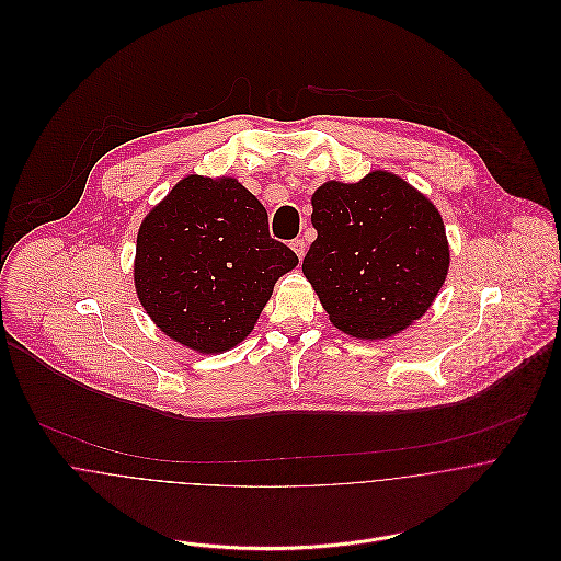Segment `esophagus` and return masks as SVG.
<instances>
[{
  "label": "esophagus",
  "mask_w": 561,
  "mask_h": 561,
  "mask_svg": "<svg viewBox=\"0 0 561 561\" xmlns=\"http://www.w3.org/2000/svg\"><path fill=\"white\" fill-rule=\"evenodd\" d=\"M291 250L298 254V259L302 261V256H305V250H307V243L305 240H294L291 241Z\"/></svg>",
  "instance_id": "obj_1"
}]
</instances>
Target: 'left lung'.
Instances as JSON below:
<instances>
[{
  "label": "left lung",
  "mask_w": 561,
  "mask_h": 561,
  "mask_svg": "<svg viewBox=\"0 0 561 561\" xmlns=\"http://www.w3.org/2000/svg\"><path fill=\"white\" fill-rule=\"evenodd\" d=\"M311 243L302 272L341 332L380 341L432 307L449 241L436 205L387 170L356 183L325 181L311 196Z\"/></svg>",
  "instance_id": "obj_1"
}]
</instances>
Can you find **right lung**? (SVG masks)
I'll return each instance as SVG.
<instances>
[{
  "instance_id": "obj_1",
  "label": "right lung",
  "mask_w": 561,
  "mask_h": 561,
  "mask_svg": "<svg viewBox=\"0 0 561 561\" xmlns=\"http://www.w3.org/2000/svg\"><path fill=\"white\" fill-rule=\"evenodd\" d=\"M298 265L270 238L267 211L233 176H183L142 220L134 283L165 336L198 354L252 332L276 280Z\"/></svg>"
}]
</instances>
